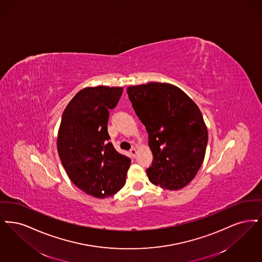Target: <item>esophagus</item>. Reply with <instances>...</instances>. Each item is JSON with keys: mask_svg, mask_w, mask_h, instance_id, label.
Instances as JSON below:
<instances>
[{"mask_svg": "<svg viewBox=\"0 0 262 262\" xmlns=\"http://www.w3.org/2000/svg\"><path fill=\"white\" fill-rule=\"evenodd\" d=\"M130 154H131V156L133 157V158H136L137 155V149L135 148H131L130 149Z\"/></svg>", "mask_w": 262, "mask_h": 262, "instance_id": "1", "label": "esophagus"}]
</instances>
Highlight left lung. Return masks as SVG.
I'll return each instance as SVG.
<instances>
[{"label": "left lung", "instance_id": "left-lung-1", "mask_svg": "<svg viewBox=\"0 0 262 262\" xmlns=\"http://www.w3.org/2000/svg\"><path fill=\"white\" fill-rule=\"evenodd\" d=\"M129 100L148 133L154 156L149 181L163 189H182L203 164L207 128L193 100L178 87L150 82L127 88Z\"/></svg>", "mask_w": 262, "mask_h": 262}]
</instances>
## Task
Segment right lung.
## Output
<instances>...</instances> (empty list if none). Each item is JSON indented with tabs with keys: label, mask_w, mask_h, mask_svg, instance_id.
<instances>
[{
	"label": "right lung",
	"mask_w": 262,
	"mask_h": 262,
	"mask_svg": "<svg viewBox=\"0 0 262 262\" xmlns=\"http://www.w3.org/2000/svg\"><path fill=\"white\" fill-rule=\"evenodd\" d=\"M121 87H87L67 105L57 134V147L69 179L98 199L117 193L124 185L131 160L110 142L108 110L119 101Z\"/></svg>",
	"instance_id": "right-lung-1"
}]
</instances>
